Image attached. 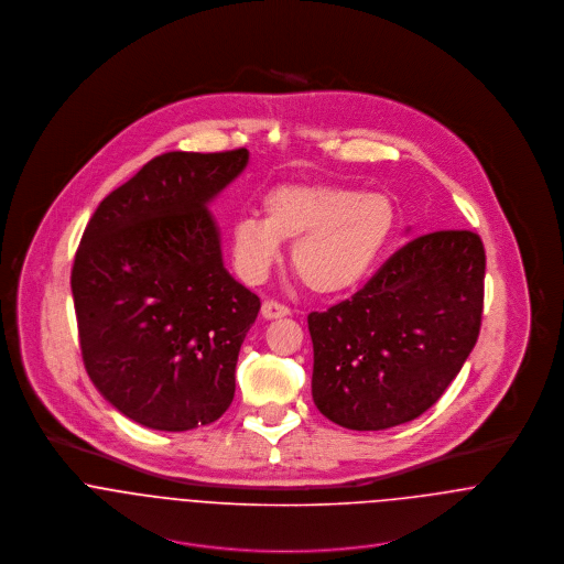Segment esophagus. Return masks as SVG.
I'll return each mask as SVG.
<instances>
[{
	"label": "esophagus",
	"mask_w": 564,
	"mask_h": 564,
	"mask_svg": "<svg viewBox=\"0 0 564 564\" xmlns=\"http://www.w3.org/2000/svg\"><path fill=\"white\" fill-rule=\"evenodd\" d=\"M260 313H262V317H264V319H280V317L291 315V311H289L284 304L273 302V300H264V302H262Z\"/></svg>",
	"instance_id": "esophagus-1"
}]
</instances>
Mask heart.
I'll return each instance as SVG.
<instances>
[{"label":"heart","mask_w":564,"mask_h":564,"mask_svg":"<svg viewBox=\"0 0 564 564\" xmlns=\"http://www.w3.org/2000/svg\"><path fill=\"white\" fill-rule=\"evenodd\" d=\"M262 217L232 224L230 249L247 282H260L278 262L282 241L293 242L295 275L319 295L356 289L376 267L395 230L389 195L315 182L284 184L262 199Z\"/></svg>","instance_id":"b5f03b06"}]
</instances>
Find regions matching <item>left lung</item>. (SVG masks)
<instances>
[{
  "instance_id": "left-lung-1",
  "label": "left lung",
  "mask_w": 564,
  "mask_h": 564,
  "mask_svg": "<svg viewBox=\"0 0 564 564\" xmlns=\"http://www.w3.org/2000/svg\"><path fill=\"white\" fill-rule=\"evenodd\" d=\"M484 269L476 232H427L400 247L351 300L311 313L322 414L347 430H387L438 402L476 347Z\"/></svg>"
}]
</instances>
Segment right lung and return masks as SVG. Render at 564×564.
Listing matches in <instances>:
<instances>
[{
    "instance_id": "add662e5",
    "label": "right lung",
    "mask_w": 564,
    "mask_h": 564,
    "mask_svg": "<svg viewBox=\"0 0 564 564\" xmlns=\"http://www.w3.org/2000/svg\"><path fill=\"white\" fill-rule=\"evenodd\" d=\"M249 152H166L93 213L72 269L82 360L128 419L166 432L217 421L235 400L260 300L224 267L206 204Z\"/></svg>"
}]
</instances>
